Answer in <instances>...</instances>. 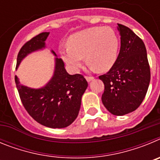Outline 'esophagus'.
Wrapping results in <instances>:
<instances>
[{
    "instance_id": "esophagus-1",
    "label": "esophagus",
    "mask_w": 160,
    "mask_h": 160,
    "mask_svg": "<svg viewBox=\"0 0 160 160\" xmlns=\"http://www.w3.org/2000/svg\"><path fill=\"white\" fill-rule=\"evenodd\" d=\"M86 79H87V81L88 82H91V81H93V80H94V77H88V76H86Z\"/></svg>"
}]
</instances>
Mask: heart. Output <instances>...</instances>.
I'll return each mask as SVG.
<instances>
[{"mask_svg":"<svg viewBox=\"0 0 160 160\" xmlns=\"http://www.w3.org/2000/svg\"><path fill=\"white\" fill-rule=\"evenodd\" d=\"M118 39L112 29L92 27L72 34L68 45H62L59 52L63 61L77 72L83 63V57L92 70H110L118 57Z\"/></svg>","mask_w":160,"mask_h":160,"instance_id":"heart-1","label":"heart"}]
</instances>
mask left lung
Returning a JSON list of instances; mask_svg holds the SVG:
<instances>
[{"instance_id": "1", "label": "left lung", "mask_w": 160, "mask_h": 160, "mask_svg": "<svg viewBox=\"0 0 160 160\" xmlns=\"http://www.w3.org/2000/svg\"><path fill=\"white\" fill-rule=\"evenodd\" d=\"M121 46L111 70L99 76L104 83L102 102L114 115L135 111L146 96L151 71L143 42L131 29L118 24Z\"/></svg>"}]
</instances>
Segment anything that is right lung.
Masks as SVG:
<instances>
[{
    "mask_svg": "<svg viewBox=\"0 0 160 160\" xmlns=\"http://www.w3.org/2000/svg\"><path fill=\"white\" fill-rule=\"evenodd\" d=\"M49 32L32 38L20 49L16 69L28 54L46 47ZM52 53L57 56L51 50ZM15 82L24 107L38 123L50 128H64L70 126L78 115L82 94L88 83L82 74L70 75L61 58H55L54 73L49 82L39 89H32L20 83L18 76Z\"/></svg>",
    "mask_w": 160,
    "mask_h": 160,
    "instance_id": "1",
    "label": "right lung"
}]
</instances>
